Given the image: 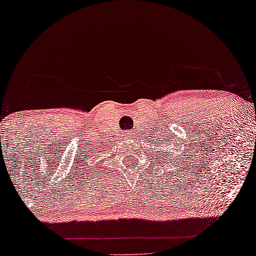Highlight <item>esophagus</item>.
Here are the masks:
<instances>
[{
  "label": "esophagus",
  "instance_id": "1",
  "mask_svg": "<svg viewBox=\"0 0 256 256\" xmlns=\"http://www.w3.org/2000/svg\"><path fill=\"white\" fill-rule=\"evenodd\" d=\"M128 138H129V136H128Z\"/></svg>",
  "mask_w": 256,
  "mask_h": 256
}]
</instances>
